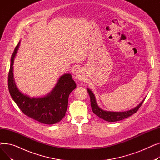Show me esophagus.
I'll use <instances>...</instances> for the list:
<instances>
[{
  "mask_svg": "<svg viewBox=\"0 0 160 160\" xmlns=\"http://www.w3.org/2000/svg\"><path fill=\"white\" fill-rule=\"evenodd\" d=\"M75 78L78 80H83L85 78V74L82 69L78 70L75 73Z\"/></svg>",
  "mask_w": 160,
  "mask_h": 160,
  "instance_id": "obj_1",
  "label": "esophagus"
}]
</instances>
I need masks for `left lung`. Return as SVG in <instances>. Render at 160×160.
<instances>
[{
    "mask_svg": "<svg viewBox=\"0 0 160 160\" xmlns=\"http://www.w3.org/2000/svg\"><path fill=\"white\" fill-rule=\"evenodd\" d=\"M88 93L90 96L91 99V106L92 108V110L93 112L97 115L100 118L104 119V121H108V122H115V121H119L121 120H122L124 119L127 118V117L131 116L132 115L138 112V110L143 103L145 99L142 100V101L136 108L133 109H132L130 110L127 111V112H108L104 111L102 110L101 108H100L98 106L97 104L95 97L94 94L89 89H87Z\"/></svg>",
    "mask_w": 160,
    "mask_h": 160,
    "instance_id": "left-lung-1",
    "label": "left lung"
}]
</instances>
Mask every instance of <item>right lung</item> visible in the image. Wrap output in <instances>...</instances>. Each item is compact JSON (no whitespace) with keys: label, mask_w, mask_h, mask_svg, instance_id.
<instances>
[{"label":"right lung","mask_w":160,"mask_h":160,"mask_svg":"<svg viewBox=\"0 0 160 160\" xmlns=\"http://www.w3.org/2000/svg\"><path fill=\"white\" fill-rule=\"evenodd\" d=\"M19 43L16 46L11 58L8 73V89L15 102L24 114L39 122L53 124L60 122L65 115L69 94L76 88L71 74H65L59 78L54 89L45 97L30 98L22 94L16 86L13 74L14 58Z\"/></svg>","instance_id":"1"}]
</instances>
